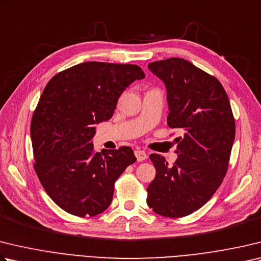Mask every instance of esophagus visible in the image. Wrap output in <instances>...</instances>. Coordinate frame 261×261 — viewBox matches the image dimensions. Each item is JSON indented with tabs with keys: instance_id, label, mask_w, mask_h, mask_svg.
I'll use <instances>...</instances> for the list:
<instances>
[{
	"instance_id": "34e87169",
	"label": "esophagus",
	"mask_w": 261,
	"mask_h": 261,
	"mask_svg": "<svg viewBox=\"0 0 261 261\" xmlns=\"http://www.w3.org/2000/svg\"><path fill=\"white\" fill-rule=\"evenodd\" d=\"M135 155H136L137 161H138V162H143V161L147 160V154L144 150H136Z\"/></svg>"
}]
</instances>
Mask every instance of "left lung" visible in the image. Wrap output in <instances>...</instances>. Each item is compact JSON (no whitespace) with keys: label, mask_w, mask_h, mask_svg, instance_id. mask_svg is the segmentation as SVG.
Listing matches in <instances>:
<instances>
[{"label":"left lung","mask_w":261,"mask_h":261,"mask_svg":"<svg viewBox=\"0 0 261 261\" xmlns=\"http://www.w3.org/2000/svg\"><path fill=\"white\" fill-rule=\"evenodd\" d=\"M165 83L168 125L177 129L178 159L169 165L163 156L150 154L156 176L147 187V204L169 218L188 216L213 196L228 170L235 138V118L224 87L182 58L148 64Z\"/></svg>","instance_id":"obj_1"}]
</instances>
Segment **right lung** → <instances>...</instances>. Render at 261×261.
I'll return each mask as SVG.
<instances>
[{
	"instance_id": "right-lung-1",
	"label": "right lung",
	"mask_w": 261,
	"mask_h": 261,
	"mask_svg": "<svg viewBox=\"0 0 261 261\" xmlns=\"http://www.w3.org/2000/svg\"><path fill=\"white\" fill-rule=\"evenodd\" d=\"M144 77L137 65L88 61L61 70L45 85L31 122L33 165L64 211L93 217L110 206L115 181L136 156L127 146L96 153L93 125L110 120L122 92Z\"/></svg>"
}]
</instances>
